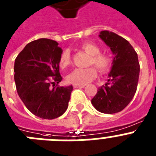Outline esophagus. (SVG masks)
<instances>
[{
    "instance_id": "esophagus-1",
    "label": "esophagus",
    "mask_w": 156,
    "mask_h": 156,
    "mask_svg": "<svg viewBox=\"0 0 156 156\" xmlns=\"http://www.w3.org/2000/svg\"><path fill=\"white\" fill-rule=\"evenodd\" d=\"M86 85H78V84H74V88H84Z\"/></svg>"
}]
</instances>
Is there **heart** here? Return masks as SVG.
<instances>
[{
    "mask_svg": "<svg viewBox=\"0 0 156 156\" xmlns=\"http://www.w3.org/2000/svg\"><path fill=\"white\" fill-rule=\"evenodd\" d=\"M80 49L90 55L88 66H94L100 73H105L110 70L112 59L107 53H102L97 44L91 42H85L80 45ZM71 64V55L69 50H64L59 57V66L66 68ZM97 77V70L94 66L85 69H75L67 76L68 82L72 84L85 85Z\"/></svg>",
    "mask_w": 156,
    "mask_h": 156,
    "instance_id": "heart-1",
    "label": "heart"
}]
</instances>
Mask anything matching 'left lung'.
Here are the masks:
<instances>
[{
	"label": "left lung",
	"instance_id": "left-lung-1",
	"mask_svg": "<svg viewBox=\"0 0 156 156\" xmlns=\"http://www.w3.org/2000/svg\"><path fill=\"white\" fill-rule=\"evenodd\" d=\"M100 38L114 55L109 79L99 87L91 102L99 112L112 114L122 111L136 92L140 74L137 53L125 39L108 31H101Z\"/></svg>",
	"mask_w": 156,
	"mask_h": 156
}]
</instances>
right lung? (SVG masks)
<instances>
[{
  "label": "right lung",
  "mask_w": 156,
  "mask_h": 156,
  "mask_svg": "<svg viewBox=\"0 0 156 156\" xmlns=\"http://www.w3.org/2000/svg\"><path fill=\"white\" fill-rule=\"evenodd\" d=\"M58 43L40 39L27 44L14 64V80L18 95L31 113L52 120L66 112L73 86H59V57L62 52ZM52 87H51V85Z\"/></svg>",
  "instance_id": "1"
}]
</instances>
